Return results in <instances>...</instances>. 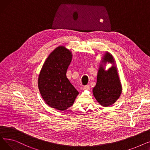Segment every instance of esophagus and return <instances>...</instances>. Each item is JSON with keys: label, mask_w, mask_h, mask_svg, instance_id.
Segmentation results:
<instances>
[{"label": "esophagus", "mask_w": 150, "mask_h": 150, "mask_svg": "<svg viewBox=\"0 0 150 150\" xmlns=\"http://www.w3.org/2000/svg\"><path fill=\"white\" fill-rule=\"evenodd\" d=\"M83 90H89L90 89V86L89 85H86L83 87Z\"/></svg>", "instance_id": "1"}]
</instances>
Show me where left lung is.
<instances>
[{"mask_svg": "<svg viewBox=\"0 0 150 150\" xmlns=\"http://www.w3.org/2000/svg\"><path fill=\"white\" fill-rule=\"evenodd\" d=\"M114 62L112 55L106 52L100 64L97 84L92 91L97 101L104 107L113 105L120 97L122 91L116 66L113 64L108 70L104 68L106 62L114 64Z\"/></svg>", "mask_w": 150, "mask_h": 150, "instance_id": "obj_1", "label": "left lung"}]
</instances>
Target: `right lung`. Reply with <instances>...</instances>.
<instances>
[{"label":"right lung","instance_id":"1","mask_svg":"<svg viewBox=\"0 0 150 150\" xmlns=\"http://www.w3.org/2000/svg\"><path fill=\"white\" fill-rule=\"evenodd\" d=\"M72 53L64 46L57 47L44 62L38 78V88L45 103L64 111L74 104L78 92L66 76Z\"/></svg>","mask_w":150,"mask_h":150}]
</instances>
